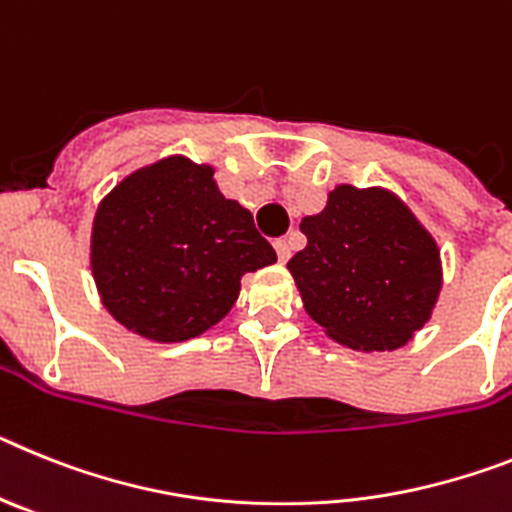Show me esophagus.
<instances>
[{
  "instance_id": "esophagus-1",
  "label": "esophagus",
  "mask_w": 512,
  "mask_h": 512,
  "mask_svg": "<svg viewBox=\"0 0 512 512\" xmlns=\"http://www.w3.org/2000/svg\"><path fill=\"white\" fill-rule=\"evenodd\" d=\"M275 252H278V260L281 262H286L288 257H291V244L286 242V239H275Z\"/></svg>"
}]
</instances>
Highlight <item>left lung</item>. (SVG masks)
Here are the masks:
<instances>
[{
    "label": "left lung",
    "instance_id": "8db88e82",
    "mask_svg": "<svg viewBox=\"0 0 512 512\" xmlns=\"http://www.w3.org/2000/svg\"><path fill=\"white\" fill-rule=\"evenodd\" d=\"M301 231L306 247L288 270L306 314L332 340L384 353L425 327L443 286L441 252L397 195L337 185Z\"/></svg>",
    "mask_w": 512,
    "mask_h": 512
}]
</instances>
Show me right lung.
I'll use <instances>...</instances> for the list:
<instances>
[{"instance_id":"1","label":"right lung","mask_w":512,"mask_h":512,"mask_svg":"<svg viewBox=\"0 0 512 512\" xmlns=\"http://www.w3.org/2000/svg\"><path fill=\"white\" fill-rule=\"evenodd\" d=\"M90 260L102 304L123 327L182 342L221 322L242 275L273 265L275 250L252 213L219 193L208 164L167 157L102 198Z\"/></svg>"}]
</instances>
